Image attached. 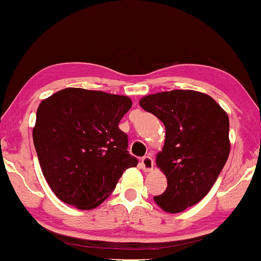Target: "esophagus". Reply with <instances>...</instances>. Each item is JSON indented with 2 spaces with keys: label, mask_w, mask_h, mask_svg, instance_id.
<instances>
[{
  "label": "esophagus",
  "mask_w": 261,
  "mask_h": 261,
  "mask_svg": "<svg viewBox=\"0 0 261 261\" xmlns=\"http://www.w3.org/2000/svg\"><path fill=\"white\" fill-rule=\"evenodd\" d=\"M141 168L142 170H145V172H149V170L153 169V160H152V157H149V155H145V157L141 160Z\"/></svg>",
  "instance_id": "obj_1"
}]
</instances>
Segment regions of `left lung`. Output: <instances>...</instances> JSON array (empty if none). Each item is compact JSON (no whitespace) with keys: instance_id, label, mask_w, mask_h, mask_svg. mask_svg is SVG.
<instances>
[{"instance_id":"1","label":"left lung","mask_w":261,"mask_h":261,"mask_svg":"<svg viewBox=\"0 0 261 261\" xmlns=\"http://www.w3.org/2000/svg\"><path fill=\"white\" fill-rule=\"evenodd\" d=\"M140 106L166 126V141L155 157L167 189L153 200L178 214L207 195L229 154L228 115L214 98L174 89L141 98Z\"/></svg>"}]
</instances>
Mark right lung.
Instances as JSON below:
<instances>
[{
	"instance_id": "add662e5",
	"label": "right lung",
	"mask_w": 261,
	"mask_h": 261,
	"mask_svg": "<svg viewBox=\"0 0 261 261\" xmlns=\"http://www.w3.org/2000/svg\"><path fill=\"white\" fill-rule=\"evenodd\" d=\"M133 101L83 88H65L39 104L33 141L41 172L61 201L81 210L99 206L137 160L119 128Z\"/></svg>"
}]
</instances>
